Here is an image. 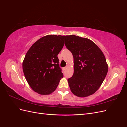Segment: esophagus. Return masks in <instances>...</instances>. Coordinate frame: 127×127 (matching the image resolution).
Listing matches in <instances>:
<instances>
[{
	"mask_svg": "<svg viewBox=\"0 0 127 127\" xmlns=\"http://www.w3.org/2000/svg\"><path fill=\"white\" fill-rule=\"evenodd\" d=\"M66 69H67V67H64V68H63V71H65V70H66Z\"/></svg>",
	"mask_w": 127,
	"mask_h": 127,
	"instance_id": "1",
	"label": "esophagus"
}]
</instances>
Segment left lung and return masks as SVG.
Instances as JSON below:
<instances>
[{"instance_id":"1","label":"left lung","mask_w":127,"mask_h":127,"mask_svg":"<svg viewBox=\"0 0 127 127\" xmlns=\"http://www.w3.org/2000/svg\"><path fill=\"white\" fill-rule=\"evenodd\" d=\"M65 45L74 57V74L68 79L72 93L79 97L94 94L101 86L108 71L104 55L87 38L67 35Z\"/></svg>"}]
</instances>
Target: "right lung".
<instances>
[{
    "label": "right lung",
    "mask_w": 127,
    "mask_h": 127,
    "mask_svg": "<svg viewBox=\"0 0 127 127\" xmlns=\"http://www.w3.org/2000/svg\"><path fill=\"white\" fill-rule=\"evenodd\" d=\"M64 38L46 35L35 42L26 53L23 71L30 86L38 94L52 93L63 78L57 56L64 44Z\"/></svg>",
    "instance_id": "obj_1"
}]
</instances>
